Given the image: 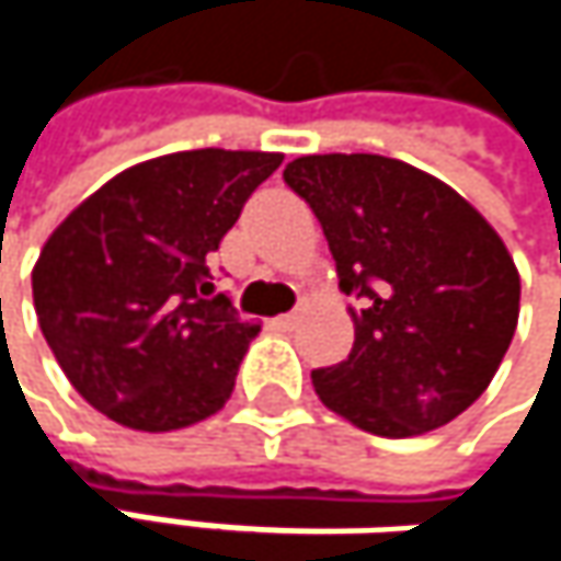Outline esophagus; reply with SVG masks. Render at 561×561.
<instances>
[{
    "label": "esophagus",
    "mask_w": 561,
    "mask_h": 561,
    "mask_svg": "<svg viewBox=\"0 0 561 561\" xmlns=\"http://www.w3.org/2000/svg\"><path fill=\"white\" fill-rule=\"evenodd\" d=\"M298 321V311H288V314H276L273 318V328H279V331H288L291 324Z\"/></svg>",
    "instance_id": "obj_1"
}]
</instances>
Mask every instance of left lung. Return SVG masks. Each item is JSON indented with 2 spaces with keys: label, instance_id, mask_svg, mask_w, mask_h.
Returning a JSON list of instances; mask_svg holds the SVG:
<instances>
[{
  "label": "left lung",
  "instance_id": "obj_1",
  "mask_svg": "<svg viewBox=\"0 0 561 561\" xmlns=\"http://www.w3.org/2000/svg\"><path fill=\"white\" fill-rule=\"evenodd\" d=\"M285 184L314 210L354 347L311 374L351 425L409 438L458 419L491 387L519 318V273L484 214L435 174L370 152L301 156Z\"/></svg>",
  "mask_w": 561,
  "mask_h": 561
}]
</instances>
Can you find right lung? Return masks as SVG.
<instances>
[{
  "label": "right lung",
  "instance_id": "add662e5",
  "mask_svg": "<svg viewBox=\"0 0 561 561\" xmlns=\"http://www.w3.org/2000/svg\"><path fill=\"white\" fill-rule=\"evenodd\" d=\"M282 152L194 149L113 174L32 270L35 314L70 387L136 432H174L230 399L260 324L204 298L207 253Z\"/></svg>",
  "mask_w": 561,
  "mask_h": 561
}]
</instances>
